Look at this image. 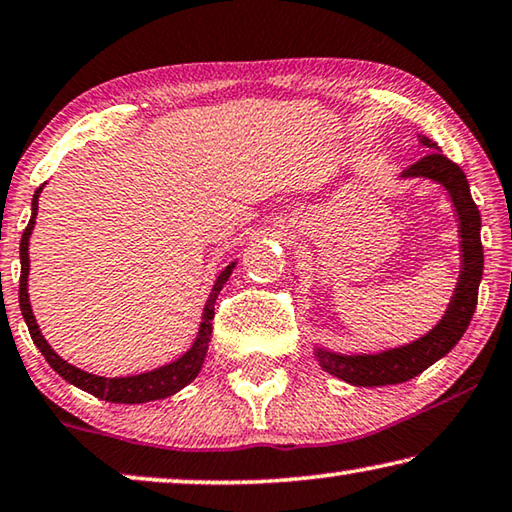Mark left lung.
Listing matches in <instances>:
<instances>
[{"label":"left lung","mask_w":512,"mask_h":512,"mask_svg":"<svg viewBox=\"0 0 512 512\" xmlns=\"http://www.w3.org/2000/svg\"><path fill=\"white\" fill-rule=\"evenodd\" d=\"M419 143L426 145L424 159L403 170L401 180H431L440 184L451 200L458 221L460 237V271L449 305L435 326L410 344L385 348L376 353H337L332 348L314 344V358L319 367L355 387H385L399 385L419 376L431 364L442 360L460 342L472 321L478 285L483 278V246H481V214L472 200L467 175L458 164L444 157L440 145L419 134Z\"/></svg>","instance_id":"left-lung-1"}]
</instances>
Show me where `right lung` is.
Wrapping results in <instances>:
<instances>
[{"instance_id":"right-lung-1","label":"right lung","mask_w":512,"mask_h":512,"mask_svg":"<svg viewBox=\"0 0 512 512\" xmlns=\"http://www.w3.org/2000/svg\"><path fill=\"white\" fill-rule=\"evenodd\" d=\"M45 189V184H40L34 200H31V218L27 230L22 232V241H20V310L24 316V323H27L29 335L34 339V344L38 346V351L43 353V358L50 362V367L59 373L63 380H68L70 385H75L84 392L97 396V399L109 401V403H148V401H159L166 399V396H173L184 389L189 383L196 380V376L202 369V362H205L209 342H212V319H214V303L218 294H221L223 285L227 278L232 275V269L237 266V262H230L225 269L218 273V278L214 280L212 294H209L205 310H202V319H200V328L198 335L193 339L191 348H186V353L180 355V358L164 364V367H157L152 371H143L136 373V376H120V378H107V376H95V373H88L84 369L75 367L68 360H63L54 348L47 344V339L40 332L34 310H31L29 303V239L31 232H34L36 225V216H38V198L40 191Z\"/></svg>"}]
</instances>
